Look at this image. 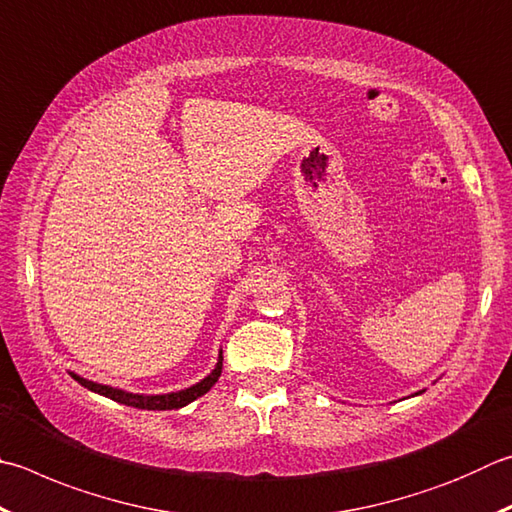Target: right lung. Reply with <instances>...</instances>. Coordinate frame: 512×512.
Masks as SVG:
<instances>
[{"instance_id":"1","label":"right lung","mask_w":512,"mask_h":512,"mask_svg":"<svg viewBox=\"0 0 512 512\" xmlns=\"http://www.w3.org/2000/svg\"><path fill=\"white\" fill-rule=\"evenodd\" d=\"M221 367H224V353H219L217 367L212 369V374L203 378L201 383L192 385V387H188V389H181V392L161 394V396L129 394V392H123V389H114V387H109V385L91 383V380L80 378L78 374H71V376L76 378L82 387L91 389V392H96V394H100V396H107V398H111V401H116V403H123V405H129V407H138V410H179V407L188 405V403H192V401H197L199 396L206 394L208 389L217 383L219 376H221Z\"/></svg>"}]
</instances>
